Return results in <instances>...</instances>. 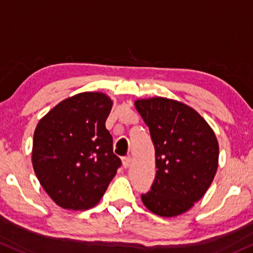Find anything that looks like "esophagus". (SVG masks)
I'll return each instance as SVG.
<instances>
[{
	"instance_id": "1",
	"label": "esophagus",
	"mask_w": 253,
	"mask_h": 253,
	"mask_svg": "<svg viewBox=\"0 0 253 253\" xmlns=\"http://www.w3.org/2000/svg\"><path fill=\"white\" fill-rule=\"evenodd\" d=\"M130 165H131V157H126V158H123L124 169H127Z\"/></svg>"
}]
</instances>
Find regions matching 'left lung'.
Returning <instances> with one entry per match:
<instances>
[{
    "instance_id": "left-lung-1",
    "label": "left lung",
    "mask_w": 253,
    "mask_h": 253,
    "mask_svg": "<svg viewBox=\"0 0 253 253\" xmlns=\"http://www.w3.org/2000/svg\"><path fill=\"white\" fill-rule=\"evenodd\" d=\"M135 107L149 127L158 169L151 191L141 195L143 205L162 217L187 212L204 197L218 168V141L212 127L177 100L138 99Z\"/></svg>"
}]
</instances>
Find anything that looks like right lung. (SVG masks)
<instances>
[{
  "mask_svg": "<svg viewBox=\"0 0 253 253\" xmlns=\"http://www.w3.org/2000/svg\"><path fill=\"white\" fill-rule=\"evenodd\" d=\"M113 101L100 91L62 100L40 119L32 167L56 205L86 210L96 205L121 167L105 123Z\"/></svg>",
  "mask_w": 253,
  "mask_h": 253,
  "instance_id": "right-lung-1",
  "label": "right lung"
}]
</instances>
